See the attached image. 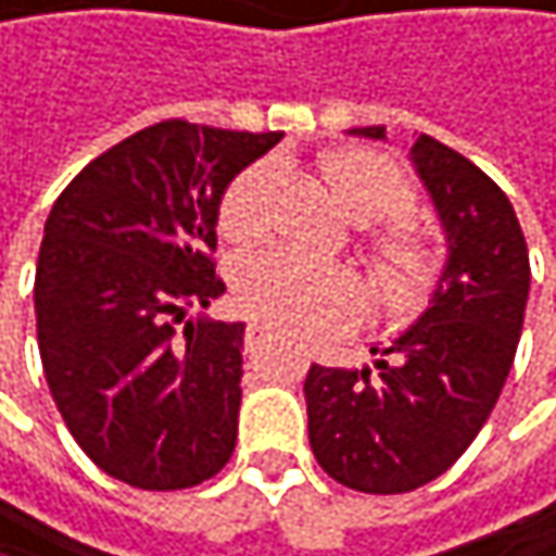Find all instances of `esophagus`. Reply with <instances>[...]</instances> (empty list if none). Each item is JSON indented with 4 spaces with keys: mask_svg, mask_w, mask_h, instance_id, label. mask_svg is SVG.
<instances>
[{
    "mask_svg": "<svg viewBox=\"0 0 556 556\" xmlns=\"http://www.w3.org/2000/svg\"><path fill=\"white\" fill-rule=\"evenodd\" d=\"M266 339H269V332H266L263 326H256V323L247 326V345H250V349H253V345H263Z\"/></svg>",
    "mask_w": 556,
    "mask_h": 556,
    "instance_id": "esophagus-1",
    "label": "esophagus"
}]
</instances>
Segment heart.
Returning a JSON list of instances; mask_svg holds the SVG:
<instances>
[{"label":"heart","mask_w":556,"mask_h":556,"mask_svg":"<svg viewBox=\"0 0 556 556\" xmlns=\"http://www.w3.org/2000/svg\"><path fill=\"white\" fill-rule=\"evenodd\" d=\"M329 184L342 207L359 220H399L415 211L418 190L408 170L379 151H339L326 161ZM280 174L276 161L240 170L220 197V230L237 243H253L269 230V190ZM382 263L392 283L415 287L431 269L428 243L412 230L382 237ZM233 300L250 316L293 339H323L366 316L363 283L345 266L309 260L296 250H263L233 266Z\"/></svg>","instance_id":"b5f03b06"}]
</instances>
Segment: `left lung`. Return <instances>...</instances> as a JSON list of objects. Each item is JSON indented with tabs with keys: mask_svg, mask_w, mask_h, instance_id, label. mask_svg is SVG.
I'll return each instance as SVG.
<instances>
[{
	"mask_svg": "<svg viewBox=\"0 0 556 556\" xmlns=\"http://www.w3.org/2000/svg\"><path fill=\"white\" fill-rule=\"evenodd\" d=\"M352 135L386 138V128ZM412 161L452 250L431 306L386 349L399 363L379 359L376 376L309 366L303 382L319 468L366 494L415 491L465 455L504 389L531 290L528 243L507 193L428 135Z\"/></svg>",
	"mask_w": 556,
	"mask_h": 556,
	"instance_id": "obj_1",
	"label": "left lung"
}]
</instances>
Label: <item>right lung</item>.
Segmentation results:
<instances>
[{"instance_id": "right-lung-1", "label": "right lung", "mask_w": 556, "mask_h": 556, "mask_svg": "<svg viewBox=\"0 0 556 556\" xmlns=\"http://www.w3.org/2000/svg\"><path fill=\"white\" fill-rule=\"evenodd\" d=\"M280 138L170 117L94 157L46 220L42 369L81 452L131 488H193L233 455L243 323H179L227 290L220 197Z\"/></svg>"}]
</instances>
